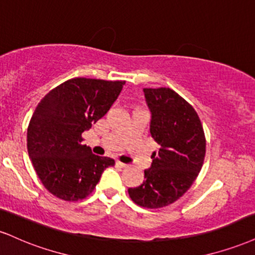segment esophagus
I'll return each instance as SVG.
<instances>
[{
	"label": "esophagus",
	"instance_id": "obj_1",
	"mask_svg": "<svg viewBox=\"0 0 255 255\" xmlns=\"http://www.w3.org/2000/svg\"><path fill=\"white\" fill-rule=\"evenodd\" d=\"M116 165H118V166H120V167H122V168H125V167H127L128 165L127 164H124V162H121V161H116Z\"/></svg>",
	"mask_w": 255,
	"mask_h": 255
}]
</instances>
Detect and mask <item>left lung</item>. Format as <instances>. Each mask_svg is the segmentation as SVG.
I'll list each match as a JSON object with an SVG mask.
<instances>
[{
    "instance_id": "1",
    "label": "left lung",
    "mask_w": 255,
    "mask_h": 255,
    "mask_svg": "<svg viewBox=\"0 0 255 255\" xmlns=\"http://www.w3.org/2000/svg\"><path fill=\"white\" fill-rule=\"evenodd\" d=\"M151 110L149 131L159 145L145 180L128 194L134 203L158 209L176 202L197 178L205 157V136L196 110L170 88L143 89Z\"/></svg>"
}]
</instances>
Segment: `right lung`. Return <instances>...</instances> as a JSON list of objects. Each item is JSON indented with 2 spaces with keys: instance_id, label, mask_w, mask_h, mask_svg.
<instances>
[{
  "instance_id": "obj_1",
  "label": "right lung",
  "mask_w": 255,
  "mask_h": 255,
  "mask_svg": "<svg viewBox=\"0 0 255 255\" xmlns=\"http://www.w3.org/2000/svg\"><path fill=\"white\" fill-rule=\"evenodd\" d=\"M125 81L72 78L40 101L27 129V148L38 177L52 195L75 202L94 191L114 159L83 145L82 133L107 114Z\"/></svg>"
}]
</instances>
